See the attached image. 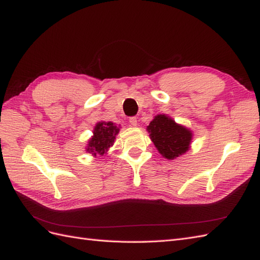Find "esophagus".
Returning <instances> with one entry per match:
<instances>
[{"label":"esophagus","instance_id":"obj_1","mask_svg":"<svg viewBox=\"0 0 260 260\" xmlns=\"http://www.w3.org/2000/svg\"><path fill=\"white\" fill-rule=\"evenodd\" d=\"M129 123H131L132 126H137V118L136 117H131Z\"/></svg>","mask_w":260,"mask_h":260}]
</instances>
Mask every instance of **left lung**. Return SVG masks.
Segmentation results:
<instances>
[{
    "mask_svg": "<svg viewBox=\"0 0 260 260\" xmlns=\"http://www.w3.org/2000/svg\"><path fill=\"white\" fill-rule=\"evenodd\" d=\"M150 139L164 158L176 159L191 147L193 133L165 114H158L146 127Z\"/></svg>",
    "mask_w": 260,
    "mask_h": 260,
    "instance_id": "obj_1",
    "label": "left lung"
}]
</instances>
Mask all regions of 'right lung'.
<instances>
[{
  "label": "right lung",
  "mask_w": 260,
  "mask_h": 260,
  "mask_svg": "<svg viewBox=\"0 0 260 260\" xmlns=\"http://www.w3.org/2000/svg\"><path fill=\"white\" fill-rule=\"evenodd\" d=\"M120 125H116L112 121H98L93 127L92 136L88 140L86 151L91 155H104L114 145L116 135L119 133Z\"/></svg>",
  "instance_id": "1"
}]
</instances>
